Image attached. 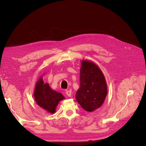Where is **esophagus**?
I'll list each match as a JSON object with an SVG mask.
<instances>
[{
  "label": "esophagus",
  "mask_w": 146,
  "mask_h": 146,
  "mask_svg": "<svg viewBox=\"0 0 146 146\" xmlns=\"http://www.w3.org/2000/svg\"><path fill=\"white\" fill-rule=\"evenodd\" d=\"M66 94L68 97H71L72 96V90H67L66 91Z\"/></svg>",
  "instance_id": "1"
}]
</instances>
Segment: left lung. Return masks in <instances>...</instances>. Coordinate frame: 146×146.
<instances>
[{
	"label": "left lung",
	"instance_id": "8db88e82",
	"mask_svg": "<svg viewBox=\"0 0 146 146\" xmlns=\"http://www.w3.org/2000/svg\"><path fill=\"white\" fill-rule=\"evenodd\" d=\"M107 85L103 73L94 63L82 61L80 70V88L76 99L82 108L92 112L103 104Z\"/></svg>",
	"mask_w": 146,
	"mask_h": 146
}]
</instances>
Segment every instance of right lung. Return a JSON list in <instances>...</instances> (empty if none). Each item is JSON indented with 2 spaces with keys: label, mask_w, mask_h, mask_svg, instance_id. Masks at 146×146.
Returning <instances> with one entry per match:
<instances>
[{
  "label": "right lung",
  "mask_w": 146,
  "mask_h": 146,
  "mask_svg": "<svg viewBox=\"0 0 146 146\" xmlns=\"http://www.w3.org/2000/svg\"><path fill=\"white\" fill-rule=\"evenodd\" d=\"M34 98L38 105L50 113L55 112L59 102L64 99L61 93L52 90L48 84H44L42 78L36 82Z\"/></svg>",
  "instance_id": "obj_1"
}]
</instances>
